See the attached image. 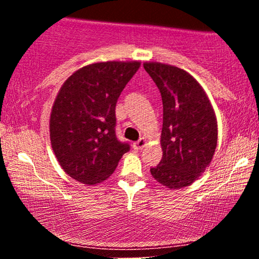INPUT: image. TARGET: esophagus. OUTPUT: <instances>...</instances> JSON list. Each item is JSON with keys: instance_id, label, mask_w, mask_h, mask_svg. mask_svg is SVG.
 Listing matches in <instances>:
<instances>
[{"instance_id": "1", "label": "esophagus", "mask_w": 259, "mask_h": 259, "mask_svg": "<svg viewBox=\"0 0 259 259\" xmlns=\"http://www.w3.org/2000/svg\"><path fill=\"white\" fill-rule=\"evenodd\" d=\"M146 144H147L146 139L141 138V139L139 140V141L134 142V144H133V147L135 148V150H142V148H144L145 146H146Z\"/></svg>"}]
</instances>
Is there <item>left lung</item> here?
Listing matches in <instances>:
<instances>
[{"instance_id": "8db88e82", "label": "left lung", "mask_w": 259, "mask_h": 259, "mask_svg": "<svg viewBox=\"0 0 259 259\" xmlns=\"http://www.w3.org/2000/svg\"><path fill=\"white\" fill-rule=\"evenodd\" d=\"M144 68L159 89L163 102V156L151 174L168 189H183L201 177L214 156V109L200 82L184 69L158 62H145Z\"/></svg>"}]
</instances>
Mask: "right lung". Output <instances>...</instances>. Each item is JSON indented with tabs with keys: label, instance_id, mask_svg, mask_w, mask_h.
Segmentation results:
<instances>
[{
	"label": "right lung",
	"instance_id": "add662e5",
	"mask_svg": "<svg viewBox=\"0 0 259 259\" xmlns=\"http://www.w3.org/2000/svg\"><path fill=\"white\" fill-rule=\"evenodd\" d=\"M141 63L100 62L74 72L59 89L50 139L59 165L73 179L96 185L111 177L130 146L115 136V105Z\"/></svg>",
	"mask_w": 259,
	"mask_h": 259
}]
</instances>
